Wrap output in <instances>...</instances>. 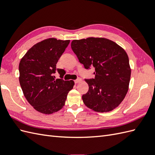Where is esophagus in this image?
Wrapping results in <instances>:
<instances>
[{
	"label": "esophagus",
	"mask_w": 155,
	"mask_h": 155,
	"mask_svg": "<svg viewBox=\"0 0 155 155\" xmlns=\"http://www.w3.org/2000/svg\"><path fill=\"white\" fill-rule=\"evenodd\" d=\"M81 78H78L77 79H76V80H74V82H75V83H79V82H81Z\"/></svg>",
	"instance_id": "esophagus-1"
}]
</instances>
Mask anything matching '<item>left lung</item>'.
Wrapping results in <instances>:
<instances>
[{"instance_id":"left-lung-1","label":"left lung","mask_w":155,"mask_h":155,"mask_svg":"<svg viewBox=\"0 0 155 155\" xmlns=\"http://www.w3.org/2000/svg\"><path fill=\"white\" fill-rule=\"evenodd\" d=\"M71 48L85 68H95V78L85 79L89 88L82 96L84 104L96 112L114 109L129 89L131 70L126 51L114 41L102 37L73 40Z\"/></svg>"}]
</instances>
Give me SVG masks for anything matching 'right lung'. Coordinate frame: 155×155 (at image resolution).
<instances>
[{
	"mask_svg": "<svg viewBox=\"0 0 155 155\" xmlns=\"http://www.w3.org/2000/svg\"><path fill=\"white\" fill-rule=\"evenodd\" d=\"M69 43L70 40L55 38L43 40L29 49L20 61L19 83L24 96L36 110L43 114H52L61 109L74 85L72 80H63V69L56 68ZM56 70L61 79L53 76Z\"/></svg>",
	"mask_w": 155,
	"mask_h": 155,
	"instance_id": "obj_1",
	"label": "right lung"
}]
</instances>
